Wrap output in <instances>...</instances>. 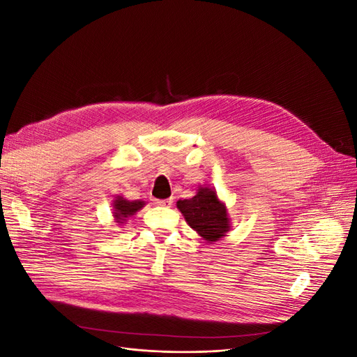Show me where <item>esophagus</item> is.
Here are the masks:
<instances>
[{
  "label": "esophagus",
  "instance_id": "1",
  "mask_svg": "<svg viewBox=\"0 0 357 357\" xmlns=\"http://www.w3.org/2000/svg\"><path fill=\"white\" fill-rule=\"evenodd\" d=\"M158 205H160V207H171L172 205V198H167V199H158L156 201Z\"/></svg>",
  "mask_w": 357,
  "mask_h": 357
}]
</instances>
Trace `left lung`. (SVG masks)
<instances>
[{
	"label": "left lung",
	"mask_w": 357,
	"mask_h": 357,
	"mask_svg": "<svg viewBox=\"0 0 357 357\" xmlns=\"http://www.w3.org/2000/svg\"><path fill=\"white\" fill-rule=\"evenodd\" d=\"M177 208L190 228L208 243L223 238L231 228L225 204L208 186L199 188L197 195L190 199L177 201Z\"/></svg>",
	"instance_id": "1"
}]
</instances>
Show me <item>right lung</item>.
<instances>
[{
	"mask_svg": "<svg viewBox=\"0 0 357 357\" xmlns=\"http://www.w3.org/2000/svg\"><path fill=\"white\" fill-rule=\"evenodd\" d=\"M146 205L144 201H128L123 197H116L113 201V215L117 223L126 222L128 218H132V215L142 210Z\"/></svg>",
	"mask_w": 357,
	"mask_h": 357,
	"instance_id": "add662e5",
	"label": "right lung"
}]
</instances>
